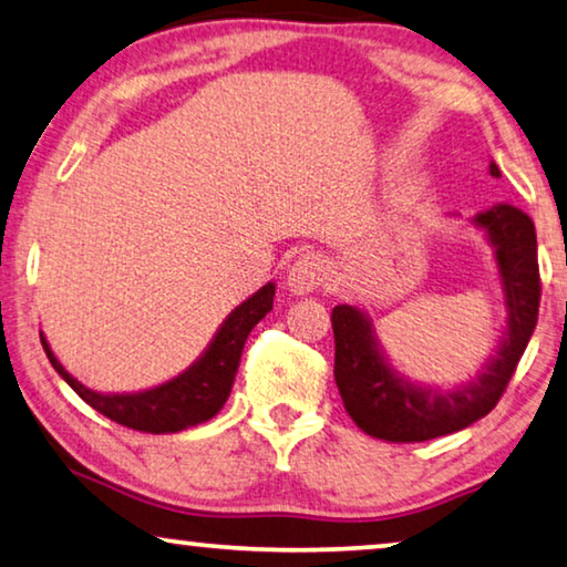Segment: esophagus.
<instances>
[{
  "instance_id": "1",
  "label": "esophagus",
  "mask_w": 567,
  "mask_h": 567,
  "mask_svg": "<svg viewBox=\"0 0 567 567\" xmlns=\"http://www.w3.org/2000/svg\"><path fill=\"white\" fill-rule=\"evenodd\" d=\"M326 280H328L326 259L316 255V251L300 255L292 261L290 272H287V285H290V290L298 295H308L312 290H318Z\"/></svg>"
}]
</instances>
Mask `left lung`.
Here are the masks:
<instances>
[{"instance_id": "left-lung-1", "label": "left lung", "mask_w": 567, "mask_h": 567, "mask_svg": "<svg viewBox=\"0 0 567 567\" xmlns=\"http://www.w3.org/2000/svg\"><path fill=\"white\" fill-rule=\"evenodd\" d=\"M492 175H502L494 163ZM473 221L486 229L488 239L494 241L509 308V323L499 351L476 382L455 392L412 386L386 364L371 338L369 320L357 308L336 306L331 312L338 392L351 420L371 437L386 443H422L458 433L496 408L517 371L537 326L543 295L535 224L512 203H496L476 214Z\"/></svg>"}]
</instances>
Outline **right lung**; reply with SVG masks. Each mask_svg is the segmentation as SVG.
<instances>
[{
	"label": "right lung",
	"mask_w": 567,
	"mask_h": 567,
	"mask_svg": "<svg viewBox=\"0 0 567 567\" xmlns=\"http://www.w3.org/2000/svg\"><path fill=\"white\" fill-rule=\"evenodd\" d=\"M272 300L275 285L269 282L224 320L221 331L216 333L214 343L208 346L200 361L173 382L140 394H96L86 390L79 379H73L61 367L45 338L40 336V341L58 374L101 415L120 422L124 427L140 430V433H177V430L210 420L224 408V402L229 400L236 369H239L244 341H247L251 328L272 310Z\"/></svg>",
	"instance_id": "obj_1"
}]
</instances>
